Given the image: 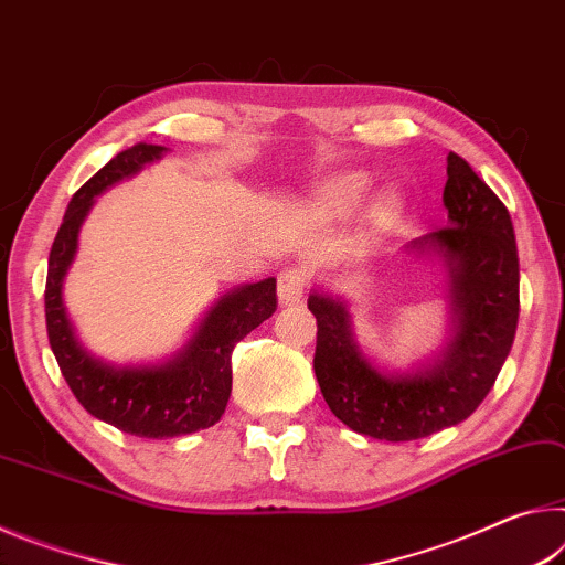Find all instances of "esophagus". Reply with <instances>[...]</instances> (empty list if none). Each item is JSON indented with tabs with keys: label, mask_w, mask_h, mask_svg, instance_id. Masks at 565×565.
<instances>
[{
	"label": "esophagus",
	"mask_w": 565,
	"mask_h": 565,
	"mask_svg": "<svg viewBox=\"0 0 565 565\" xmlns=\"http://www.w3.org/2000/svg\"><path fill=\"white\" fill-rule=\"evenodd\" d=\"M305 285H308L305 273L298 270V267H288V270L277 275V298H280L282 305L300 302L305 295Z\"/></svg>",
	"instance_id": "34e87169"
}]
</instances>
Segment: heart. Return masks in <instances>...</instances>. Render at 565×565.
I'll return each mask as SVG.
<instances>
[{"mask_svg": "<svg viewBox=\"0 0 565 565\" xmlns=\"http://www.w3.org/2000/svg\"><path fill=\"white\" fill-rule=\"evenodd\" d=\"M365 180L363 178H345L332 188V200L335 205H353V202L363 195Z\"/></svg>", "mask_w": 565, "mask_h": 565, "instance_id": "b5f03b06", "label": "heart"}]
</instances>
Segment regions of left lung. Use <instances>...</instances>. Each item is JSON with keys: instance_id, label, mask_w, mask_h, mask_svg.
<instances>
[{"instance_id": "1", "label": "left lung", "mask_w": 565, "mask_h": 565, "mask_svg": "<svg viewBox=\"0 0 565 565\" xmlns=\"http://www.w3.org/2000/svg\"><path fill=\"white\" fill-rule=\"evenodd\" d=\"M450 225L425 239L452 270L456 340L436 367L387 377L358 353L343 302L312 292L318 320L316 377L322 397L348 428L377 440H418L466 420L491 393L518 328V249L511 215L473 168L448 154L443 190Z\"/></svg>"}]
</instances>
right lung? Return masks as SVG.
<instances>
[{"label":"right lung","instance_id":"obj_1","mask_svg":"<svg viewBox=\"0 0 565 565\" xmlns=\"http://www.w3.org/2000/svg\"><path fill=\"white\" fill-rule=\"evenodd\" d=\"M162 152L160 145L129 147L74 192L50 249L44 288L50 345L70 391L95 418L140 438L188 436L215 425L233 391L235 345L277 308L275 277L237 288L217 302L188 350L168 365L115 367L79 348L62 305V277L77 249L82 220L92 207V198Z\"/></svg>","mask_w":565,"mask_h":565}]
</instances>
